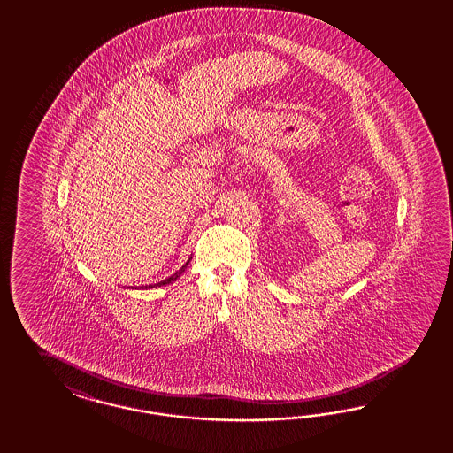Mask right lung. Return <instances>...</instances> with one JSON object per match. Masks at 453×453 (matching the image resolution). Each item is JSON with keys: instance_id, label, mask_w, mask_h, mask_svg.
<instances>
[{"instance_id": "add662e5", "label": "right lung", "mask_w": 453, "mask_h": 453, "mask_svg": "<svg viewBox=\"0 0 453 453\" xmlns=\"http://www.w3.org/2000/svg\"><path fill=\"white\" fill-rule=\"evenodd\" d=\"M192 257H189V261L186 262L180 269H179L178 273L176 274L171 275V277H167V279H165V280H161V282H157V284H151V286H142V288H161V286H165V284H171V282H174L176 279H178L179 275L182 274L184 273V269L188 267V264L191 262Z\"/></svg>"}]
</instances>
